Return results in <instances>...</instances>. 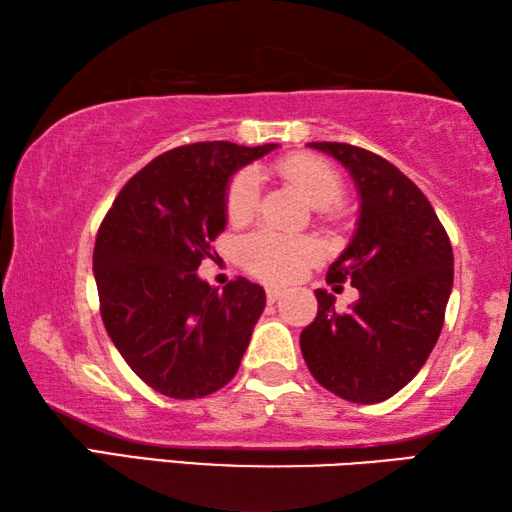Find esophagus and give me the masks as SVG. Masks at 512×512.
<instances>
[{
    "label": "esophagus",
    "instance_id": "34e87169",
    "mask_svg": "<svg viewBox=\"0 0 512 512\" xmlns=\"http://www.w3.org/2000/svg\"><path fill=\"white\" fill-rule=\"evenodd\" d=\"M282 296H284L282 289H275V287H268V289H266V300H268V302H277Z\"/></svg>",
    "mask_w": 512,
    "mask_h": 512
}]
</instances>
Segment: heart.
I'll return each instance as SVG.
<instances>
[{
    "mask_svg": "<svg viewBox=\"0 0 512 512\" xmlns=\"http://www.w3.org/2000/svg\"><path fill=\"white\" fill-rule=\"evenodd\" d=\"M275 171L293 185L314 207H329L341 198L343 183L332 164L314 155H289L275 164ZM259 183L250 171L239 173L225 194V216L230 223H246L257 210ZM320 248L314 239L289 237L275 230H257L239 246L241 266L250 275L271 284L293 282L314 264Z\"/></svg>",
    "mask_w": 512,
    "mask_h": 512,
    "instance_id": "1",
    "label": "heart"
}]
</instances>
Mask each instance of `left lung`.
<instances>
[{
  "mask_svg": "<svg viewBox=\"0 0 512 512\" xmlns=\"http://www.w3.org/2000/svg\"><path fill=\"white\" fill-rule=\"evenodd\" d=\"M307 146L339 160L357 187V228L327 282L348 280L359 300L336 311L332 293L316 289L302 357L329 393L384 402L418 375L438 341L454 284L452 244L427 196L395 164L352 144Z\"/></svg>",
  "mask_w": 512,
  "mask_h": 512,
  "instance_id": "left-lung-1",
  "label": "left lung"
}]
</instances>
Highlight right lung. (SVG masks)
<instances>
[{"mask_svg":"<svg viewBox=\"0 0 512 512\" xmlns=\"http://www.w3.org/2000/svg\"><path fill=\"white\" fill-rule=\"evenodd\" d=\"M275 149L178 146L135 173L103 219L94 244L103 325L153 391L194 400L237 375L266 293L246 277L219 291L196 271L228 223L232 176Z\"/></svg>","mask_w":512,"mask_h":512,"instance_id":"add662e5","label":"right lung"}]
</instances>
